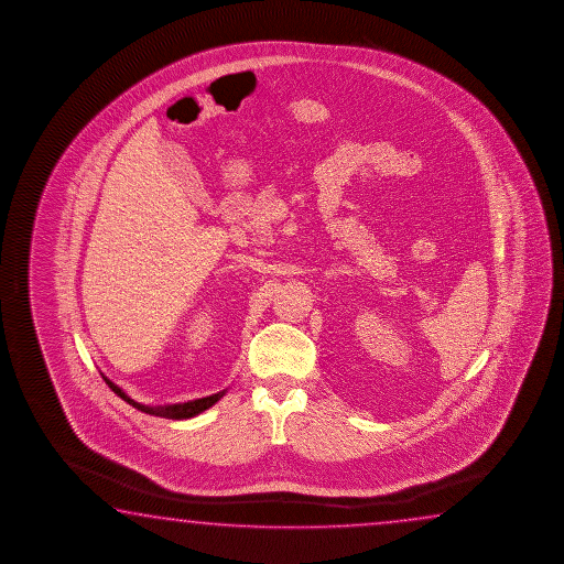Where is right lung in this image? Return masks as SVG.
I'll return each instance as SVG.
<instances>
[{
  "label": "right lung",
  "mask_w": 564,
  "mask_h": 564,
  "mask_svg": "<svg viewBox=\"0 0 564 564\" xmlns=\"http://www.w3.org/2000/svg\"><path fill=\"white\" fill-rule=\"evenodd\" d=\"M106 384L112 389V391L122 399V401L128 402V404H132L134 409L138 411L145 412V414H153V416H163V419H173V421H182V419H192V416H197L199 412L207 411L209 406H213L215 402L219 401L220 397L225 394V391L217 392V394H210V397H205V399H197V401L183 402V404H172V406H158V409H153V406H143L140 402L132 401L128 394H126L120 387H116L115 382L108 381L106 377Z\"/></svg>",
  "instance_id": "obj_1"
}]
</instances>
